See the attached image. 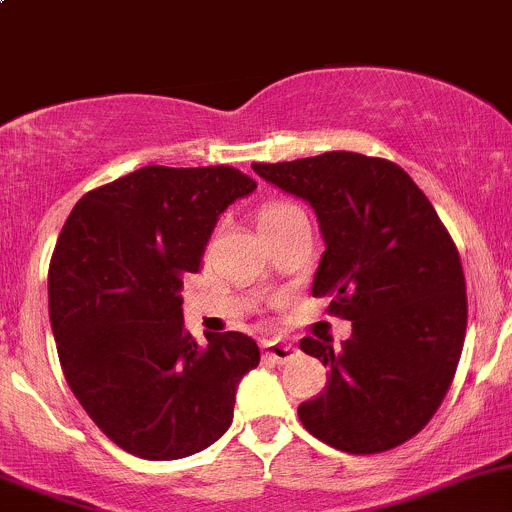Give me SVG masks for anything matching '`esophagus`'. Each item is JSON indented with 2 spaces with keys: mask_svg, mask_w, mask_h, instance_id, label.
<instances>
[{
  "mask_svg": "<svg viewBox=\"0 0 512 512\" xmlns=\"http://www.w3.org/2000/svg\"><path fill=\"white\" fill-rule=\"evenodd\" d=\"M262 352H265L267 359L275 361V364H287L297 349L287 342H262Z\"/></svg>",
  "mask_w": 512,
  "mask_h": 512,
  "instance_id": "34e87169",
  "label": "esophagus"
}]
</instances>
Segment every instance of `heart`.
<instances>
[{
	"instance_id": "1",
	"label": "heart",
	"mask_w": 512,
	"mask_h": 512,
	"mask_svg": "<svg viewBox=\"0 0 512 512\" xmlns=\"http://www.w3.org/2000/svg\"><path fill=\"white\" fill-rule=\"evenodd\" d=\"M297 210H299L297 205H292V203H282V200H277V203L265 205V208H262V213H260V227L277 223V220L287 218V215L297 213Z\"/></svg>"
}]
</instances>
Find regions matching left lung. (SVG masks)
<instances>
[{
  "label": "left lung",
  "mask_w": 512,
  "mask_h": 512,
  "mask_svg": "<svg viewBox=\"0 0 512 512\" xmlns=\"http://www.w3.org/2000/svg\"><path fill=\"white\" fill-rule=\"evenodd\" d=\"M252 170L312 205L327 245L312 294L332 297L329 309L352 322L342 347L299 342L329 366L299 421L347 453L401 446L438 411L463 352L466 277L451 235L391 160L329 151Z\"/></svg>",
  "instance_id": "1"
}]
</instances>
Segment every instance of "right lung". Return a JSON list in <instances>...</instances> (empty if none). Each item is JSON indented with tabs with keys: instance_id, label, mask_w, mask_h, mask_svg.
<instances>
[{
	"instance_id": "obj_1",
	"label": "right lung",
	"mask_w": 512,
	"mask_h": 512,
	"mask_svg": "<svg viewBox=\"0 0 512 512\" xmlns=\"http://www.w3.org/2000/svg\"><path fill=\"white\" fill-rule=\"evenodd\" d=\"M257 183L230 165H146L86 193L49 265L61 369L91 421L148 461L193 456L230 428L255 339L183 324V277L198 272L220 213Z\"/></svg>"
}]
</instances>
